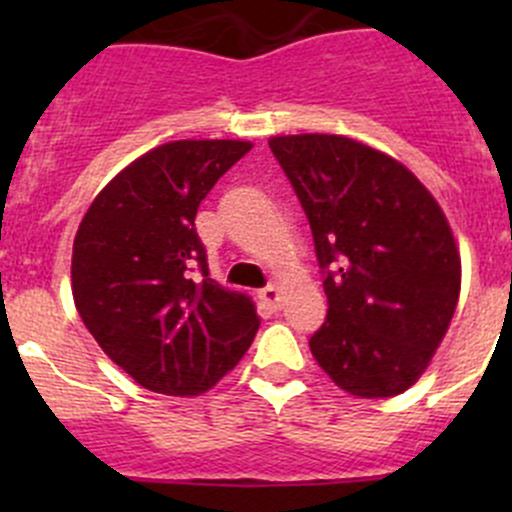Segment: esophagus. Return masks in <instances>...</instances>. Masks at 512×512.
<instances>
[{"mask_svg":"<svg viewBox=\"0 0 512 512\" xmlns=\"http://www.w3.org/2000/svg\"><path fill=\"white\" fill-rule=\"evenodd\" d=\"M257 297H260L262 304H265L267 309H272V312H277V309H280V289H277L275 285L262 287L260 292H257Z\"/></svg>","mask_w":512,"mask_h":512,"instance_id":"34e87169","label":"esophagus"}]
</instances>
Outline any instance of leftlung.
<instances>
[{"instance_id": "1", "label": "left lung", "mask_w": 512, "mask_h": 512, "mask_svg": "<svg viewBox=\"0 0 512 512\" xmlns=\"http://www.w3.org/2000/svg\"><path fill=\"white\" fill-rule=\"evenodd\" d=\"M272 156L307 215L327 294L309 339L339 389L386 399L416 384L461 292L446 215L399 160L327 133L277 136Z\"/></svg>"}]
</instances>
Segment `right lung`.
<instances>
[{
	"label": "right lung",
	"mask_w": 512,
	"mask_h": 512,
	"mask_svg": "<svg viewBox=\"0 0 512 512\" xmlns=\"http://www.w3.org/2000/svg\"><path fill=\"white\" fill-rule=\"evenodd\" d=\"M252 143L175 141L116 175L74 240L71 292L86 329L143 389L198 396L250 349V297L210 280L200 200Z\"/></svg>",
	"instance_id": "obj_1"
}]
</instances>
